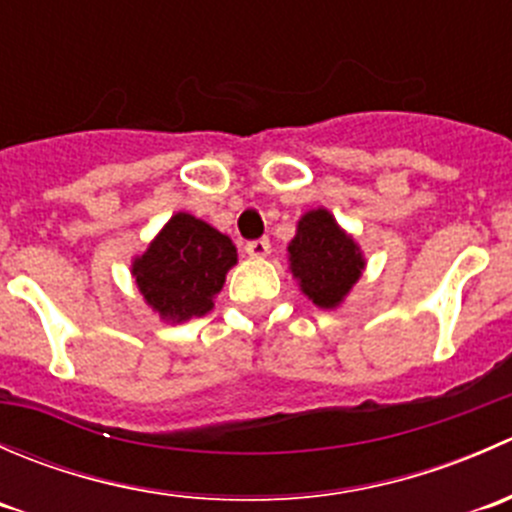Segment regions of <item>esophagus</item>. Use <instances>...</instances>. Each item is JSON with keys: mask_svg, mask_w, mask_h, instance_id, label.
Returning <instances> with one entry per match:
<instances>
[{"mask_svg": "<svg viewBox=\"0 0 512 512\" xmlns=\"http://www.w3.org/2000/svg\"><path fill=\"white\" fill-rule=\"evenodd\" d=\"M245 252L250 257H257V260H262V257L270 255V240L267 237H262V240H252L245 245Z\"/></svg>", "mask_w": 512, "mask_h": 512, "instance_id": "34e87169", "label": "esophagus"}]
</instances>
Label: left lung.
<instances>
[{
    "mask_svg": "<svg viewBox=\"0 0 512 512\" xmlns=\"http://www.w3.org/2000/svg\"><path fill=\"white\" fill-rule=\"evenodd\" d=\"M287 262L304 297L319 309H337L366 270L359 242L327 208L307 210L297 220Z\"/></svg>",
    "mask_w": 512,
    "mask_h": 512,
    "instance_id": "1",
    "label": "left lung"
}]
</instances>
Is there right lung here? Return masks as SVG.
I'll return each mask as SVG.
<instances>
[{
  "mask_svg": "<svg viewBox=\"0 0 512 512\" xmlns=\"http://www.w3.org/2000/svg\"><path fill=\"white\" fill-rule=\"evenodd\" d=\"M235 265L237 247L230 237L180 210L160 227L146 252L133 257L131 275L143 302L163 322L180 324L215 307Z\"/></svg>",
  "mask_w": 512,
  "mask_h": 512,
  "instance_id": "add662e5",
  "label": "right lung"
}]
</instances>
